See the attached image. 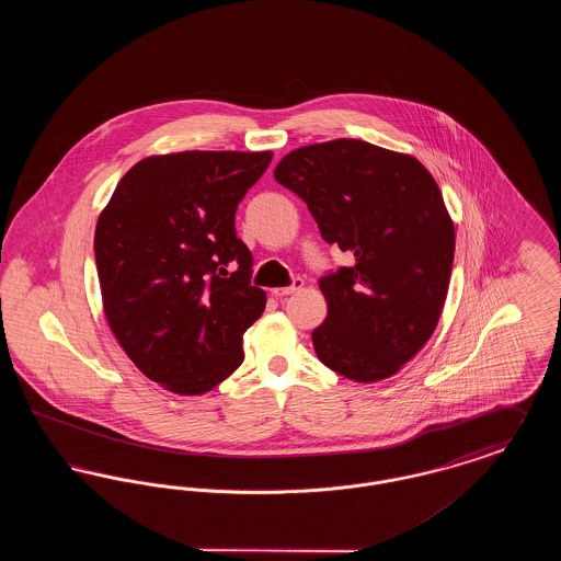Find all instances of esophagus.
<instances>
[{
    "instance_id": "34e87169",
    "label": "esophagus",
    "mask_w": 561,
    "mask_h": 561,
    "mask_svg": "<svg viewBox=\"0 0 561 561\" xmlns=\"http://www.w3.org/2000/svg\"><path fill=\"white\" fill-rule=\"evenodd\" d=\"M302 288V279L300 277H296L290 286H286V288H273L271 293L273 296H277V298H284V296H290V294L298 293Z\"/></svg>"
}]
</instances>
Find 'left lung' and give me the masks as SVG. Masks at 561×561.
<instances>
[{"label":"left lung","mask_w":561,"mask_h":561,"mask_svg":"<svg viewBox=\"0 0 561 561\" xmlns=\"http://www.w3.org/2000/svg\"><path fill=\"white\" fill-rule=\"evenodd\" d=\"M273 176L307 204L323 241L353 254L320 277L321 364L355 382L393 376L425 347L450 286L454 225L437 183L412 156L355 138L294 149Z\"/></svg>","instance_id":"left-lung-1"}]
</instances>
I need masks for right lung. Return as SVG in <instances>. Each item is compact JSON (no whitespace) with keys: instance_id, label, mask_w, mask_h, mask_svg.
Wrapping results in <instances>:
<instances>
[{"instance_id":"1","label":"right lung","mask_w":561,"mask_h":561,"mask_svg":"<svg viewBox=\"0 0 561 561\" xmlns=\"http://www.w3.org/2000/svg\"><path fill=\"white\" fill-rule=\"evenodd\" d=\"M271 158H147L124 174L99 216L94 256L108 325L136 368L172 393L202 396L236 373L243 332L265 311L236 210Z\"/></svg>"}]
</instances>
